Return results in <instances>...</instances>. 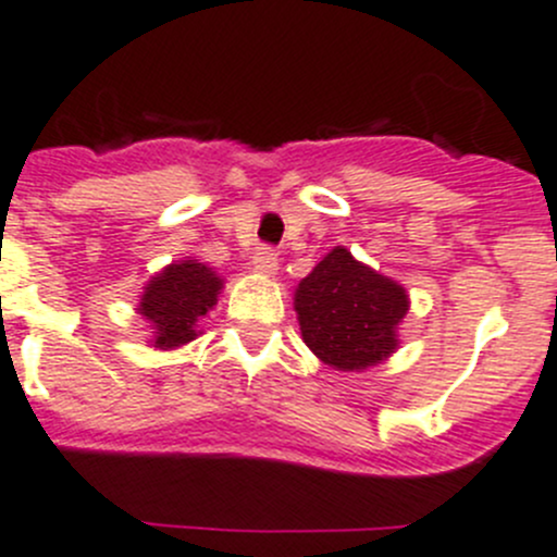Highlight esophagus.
I'll use <instances>...</instances> for the list:
<instances>
[{"instance_id":"esophagus-1","label":"esophagus","mask_w":557,"mask_h":557,"mask_svg":"<svg viewBox=\"0 0 557 557\" xmlns=\"http://www.w3.org/2000/svg\"><path fill=\"white\" fill-rule=\"evenodd\" d=\"M277 252L272 250V247H258L256 252H252V269H256L258 274H277Z\"/></svg>"}]
</instances>
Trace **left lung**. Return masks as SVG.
Here are the masks:
<instances>
[{
	"mask_svg": "<svg viewBox=\"0 0 557 557\" xmlns=\"http://www.w3.org/2000/svg\"><path fill=\"white\" fill-rule=\"evenodd\" d=\"M399 283L334 247L294 294L307 348L343 372H361L397 350V326L408 312Z\"/></svg>",
	"mask_w": 557,
	"mask_h": 557,
	"instance_id": "left-lung-1",
	"label": "left lung"
}]
</instances>
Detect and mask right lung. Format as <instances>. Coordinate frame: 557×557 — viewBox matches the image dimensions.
<instances>
[{
	"instance_id": "1",
	"label": "right lung",
	"mask_w": 557,
	"mask_h": 557,
	"mask_svg": "<svg viewBox=\"0 0 557 557\" xmlns=\"http://www.w3.org/2000/svg\"><path fill=\"white\" fill-rule=\"evenodd\" d=\"M223 280L198 261L169 263L147 283L138 312L152 323L154 348H180L198 337V321L218 305Z\"/></svg>"
}]
</instances>
